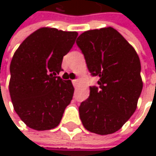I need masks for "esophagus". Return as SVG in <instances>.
Instances as JSON below:
<instances>
[{
	"instance_id": "34e87169",
	"label": "esophagus",
	"mask_w": 156,
	"mask_h": 156,
	"mask_svg": "<svg viewBox=\"0 0 156 156\" xmlns=\"http://www.w3.org/2000/svg\"><path fill=\"white\" fill-rule=\"evenodd\" d=\"M77 82H78V79H73V80H72V83H73V85H74V86H76Z\"/></svg>"
}]
</instances>
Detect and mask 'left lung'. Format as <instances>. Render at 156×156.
Returning <instances> with one entry per match:
<instances>
[{"label":"left lung","instance_id":"obj_1","mask_svg":"<svg viewBox=\"0 0 156 156\" xmlns=\"http://www.w3.org/2000/svg\"><path fill=\"white\" fill-rule=\"evenodd\" d=\"M76 42L91 75L99 77L98 86L90 87L88 98L79 106L81 122L89 132L113 134L136 109L143 88L139 57L111 27L85 31Z\"/></svg>","mask_w":156,"mask_h":156}]
</instances>
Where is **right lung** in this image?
<instances>
[{
    "instance_id": "obj_1",
    "label": "right lung",
    "mask_w": 156,
    "mask_h": 156,
    "mask_svg": "<svg viewBox=\"0 0 156 156\" xmlns=\"http://www.w3.org/2000/svg\"><path fill=\"white\" fill-rule=\"evenodd\" d=\"M76 31L41 28L26 38L15 51L9 90L15 112L27 126L49 130L60 123L73 98L70 80L58 77L63 57L73 47Z\"/></svg>"
}]
</instances>
